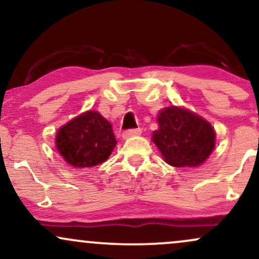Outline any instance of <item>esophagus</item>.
<instances>
[{
	"mask_svg": "<svg viewBox=\"0 0 259 259\" xmlns=\"http://www.w3.org/2000/svg\"><path fill=\"white\" fill-rule=\"evenodd\" d=\"M141 134V129H133V130H126V132H124L121 134V136H123V139H129V138H133V136H138Z\"/></svg>",
	"mask_w": 259,
	"mask_h": 259,
	"instance_id": "esophagus-1",
	"label": "esophagus"
}]
</instances>
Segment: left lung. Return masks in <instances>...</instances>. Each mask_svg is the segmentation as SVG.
Segmentation results:
<instances>
[{"mask_svg":"<svg viewBox=\"0 0 259 259\" xmlns=\"http://www.w3.org/2000/svg\"><path fill=\"white\" fill-rule=\"evenodd\" d=\"M158 129L151 140L171 167L197 168L215 147V130L197 113L181 106H168L157 114Z\"/></svg>","mask_w":259,"mask_h":259,"instance_id":"left-lung-1","label":"left lung"}]
</instances>
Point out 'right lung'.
I'll use <instances>...</instances> for the list:
<instances>
[{"mask_svg":"<svg viewBox=\"0 0 259 259\" xmlns=\"http://www.w3.org/2000/svg\"><path fill=\"white\" fill-rule=\"evenodd\" d=\"M55 144L64 162L79 169L106 162L117 140L112 124L100 112L86 111L59 127Z\"/></svg>","mask_w":259,"mask_h":259,"instance_id":"add662e5","label":"right lung"}]
</instances>
